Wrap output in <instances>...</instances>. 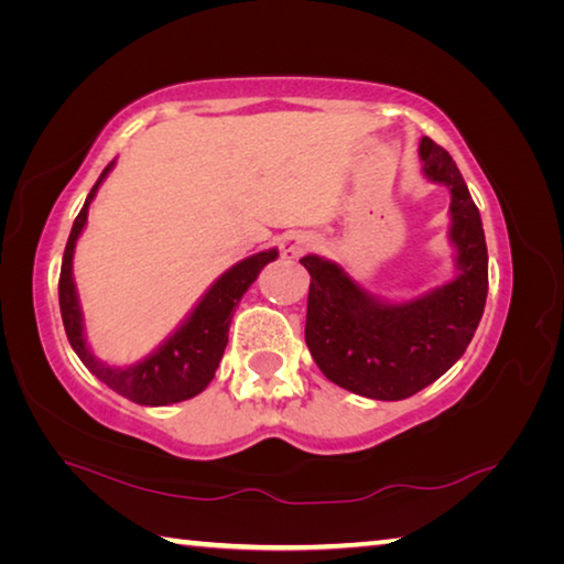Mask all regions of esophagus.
I'll list each match as a JSON object with an SVG mask.
<instances>
[{
	"mask_svg": "<svg viewBox=\"0 0 564 564\" xmlns=\"http://www.w3.org/2000/svg\"><path fill=\"white\" fill-rule=\"evenodd\" d=\"M305 251H311V238L305 234H289L281 241V256L283 259H301Z\"/></svg>",
	"mask_w": 564,
	"mask_h": 564,
	"instance_id": "1",
	"label": "esophagus"
}]
</instances>
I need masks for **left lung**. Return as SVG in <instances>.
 Instances as JSON below:
<instances>
[{"label": "left lung", "mask_w": 564, "mask_h": 564, "mask_svg": "<svg viewBox=\"0 0 564 564\" xmlns=\"http://www.w3.org/2000/svg\"><path fill=\"white\" fill-rule=\"evenodd\" d=\"M423 174L451 188L457 275L405 303L378 301L338 263L303 256L311 273L305 343L323 376L373 400H403L435 383L465 348L488 299V246L480 212L453 156L420 141Z\"/></svg>", "instance_id": "1"}]
</instances>
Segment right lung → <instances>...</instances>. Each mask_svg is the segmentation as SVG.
Instances as JSON below:
<instances>
[{
    "instance_id": "right-lung-1",
    "label": "right lung",
    "mask_w": 564,
    "mask_h": 564,
    "mask_svg": "<svg viewBox=\"0 0 564 564\" xmlns=\"http://www.w3.org/2000/svg\"><path fill=\"white\" fill-rule=\"evenodd\" d=\"M111 169L113 161L101 171L97 184L91 186L87 202H84L82 212L72 226L69 241H66L64 248L59 273V308L66 338H69L74 352L79 356L84 366H87L101 383H107L113 393L129 398L139 405L181 403V400H188L202 393V390L214 380L218 362L224 358L228 343V326H231L238 301L243 299L248 285L259 279L263 265L279 259V251L269 248V251L253 253L231 265V269L204 293V299L188 313V318L181 323L154 352H149L144 360L133 362V366L127 368L107 366V362L94 358V352L87 346V338H84V318L79 299H76L72 259L76 238L82 236L84 226H87L89 204L94 202L101 181L107 178Z\"/></svg>"
}]
</instances>
